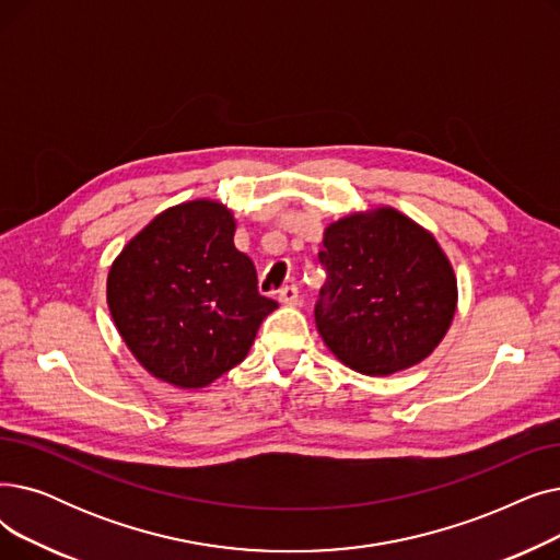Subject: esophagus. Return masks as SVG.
I'll return each instance as SVG.
<instances>
[{
  "instance_id": "1",
  "label": "esophagus",
  "mask_w": 560,
  "mask_h": 560,
  "mask_svg": "<svg viewBox=\"0 0 560 560\" xmlns=\"http://www.w3.org/2000/svg\"><path fill=\"white\" fill-rule=\"evenodd\" d=\"M280 303L282 305H299V287L287 284L280 289Z\"/></svg>"
}]
</instances>
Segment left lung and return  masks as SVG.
<instances>
[{"label":"left lung","instance_id":"obj_1","mask_svg":"<svg viewBox=\"0 0 560 560\" xmlns=\"http://www.w3.org/2000/svg\"><path fill=\"white\" fill-rule=\"evenodd\" d=\"M328 282L314 316L328 351L364 376L429 358L458 310V280L433 232L394 207L353 211L324 232Z\"/></svg>","mask_w":560,"mask_h":560}]
</instances>
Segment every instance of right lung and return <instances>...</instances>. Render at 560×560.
<instances>
[{"mask_svg":"<svg viewBox=\"0 0 560 560\" xmlns=\"http://www.w3.org/2000/svg\"><path fill=\"white\" fill-rule=\"evenodd\" d=\"M234 230L223 202H179L112 261L106 305L129 353L156 381L177 389L211 385L248 355L264 316L278 307L259 296Z\"/></svg>","mask_w":560,"mask_h":560,"instance_id":"obj_1","label":"right lung"}]
</instances>
